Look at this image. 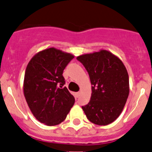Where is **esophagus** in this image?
<instances>
[{
	"mask_svg": "<svg viewBox=\"0 0 152 152\" xmlns=\"http://www.w3.org/2000/svg\"><path fill=\"white\" fill-rule=\"evenodd\" d=\"M79 96H80V92H77V93H76V98H79Z\"/></svg>",
	"mask_w": 152,
	"mask_h": 152,
	"instance_id": "1",
	"label": "esophagus"
}]
</instances>
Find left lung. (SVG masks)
<instances>
[{"mask_svg": "<svg viewBox=\"0 0 152 152\" xmlns=\"http://www.w3.org/2000/svg\"><path fill=\"white\" fill-rule=\"evenodd\" d=\"M89 74L91 100L82 106L87 118L96 125L107 126L120 115L129 94V79L123 61L104 50L76 58Z\"/></svg>", "mask_w": 152, "mask_h": 152, "instance_id": "left-lung-1", "label": "left lung"}]
</instances>
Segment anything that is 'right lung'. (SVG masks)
Masks as SVG:
<instances>
[{
  "label": "right lung",
  "mask_w": 152,
  "mask_h": 152,
  "mask_svg": "<svg viewBox=\"0 0 152 152\" xmlns=\"http://www.w3.org/2000/svg\"><path fill=\"white\" fill-rule=\"evenodd\" d=\"M74 58L54 48L35 54L28 63L23 81V94L34 117L45 125L64 121L75 102L64 87L63 71Z\"/></svg>",
  "instance_id": "right-lung-1"
}]
</instances>
